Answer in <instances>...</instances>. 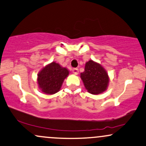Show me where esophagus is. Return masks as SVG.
I'll return each instance as SVG.
<instances>
[{"instance_id":"1","label":"esophagus","mask_w":146,"mask_h":146,"mask_svg":"<svg viewBox=\"0 0 146 146\" xmlns=\"http://www.w3.org/2000/svg\"><path fill=\"white\" fill-rule=\"evenodd\" d=\"M73 73H74L75 75H78V73H79L78 68H73Z\"/></svg>"}]
</instances>
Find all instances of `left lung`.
<instances>
[{"mask_svg":"<svg viewBox=\"0 0 146 146\" xmlns=\"http://www.w3.org/2000/svg\"><path fill=\"white\" fill-rule=\"evenodd\" d=\"M80 77L88 92L92 94L103 92L108 86L109 77L106 71L101 64L91 60L86 63Z\"/></svg>","mask_w":146,"mask_h":146,"instance_id":"obj_1","label":"left lung"}]
</instances>
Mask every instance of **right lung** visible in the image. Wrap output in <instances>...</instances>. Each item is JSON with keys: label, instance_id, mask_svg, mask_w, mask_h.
Segmentation results:
<instances>
[{"label": "right lung", "instance_id": "right-lung-1", "mask_svg": "<svg viewBox=\"0 0 146 146\" xmlns=\"http://www.w3.org/2000/svg\"><path fill=\"white\" fill-rule=\"evenodd\" d=\"M68 73L69 72L66 68L62 67L55 62L50 63L38 73V86L45 94H55L60 90Z\"/></svg>", "mask_w": 146, "mask_h": 146}]
</instances>
